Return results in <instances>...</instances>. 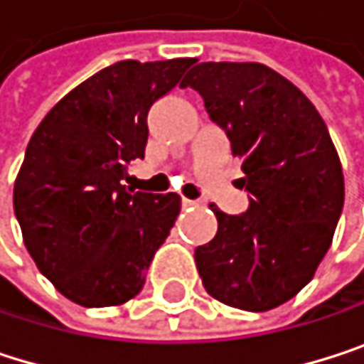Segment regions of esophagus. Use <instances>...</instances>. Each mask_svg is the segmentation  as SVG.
Returning a JSON list of instances; mask_svg holds the SVG:
<instances>
[{"instance_id":"1","label":"esophagus","mask_w":364,"mask_h":364,"mask_svg":"<svg viewBox=\"0 0 364 364\" xmlns=\"http://www.w3.org/2000/svg\"><path fill=\"white\" fill-rule=\"evenodd\" d=\"M200 203L198 200H192V198H183V207H198Z\"/></svg>"}]
</instances>
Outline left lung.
<instances>
[{
  "instance_id": "1",
  "label": "left lung",
  "mask_w": 364,
  "mask_h": 364,
  "mask_svg": "<svg viewBox=\"0 0 364 364\" xmlns=\"http://www.w3.org/2000/svg\"><path fill=\"white\" fill-rule=\"evenodd\" d=\"M181 87L196 89L243 161V215L215 205L218 235L196 247L205 290L220 303L269 311L296 296L326 256L343 209V170L309 97L264 63L205 61Z\"/></svg>"
}]
</instances>
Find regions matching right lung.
<instances>
[{"mask_svg":"<svg viewBox=\"0 0 364 364\" xmlns=\"http://www.w3.org/2000/svg\"><path fill=\"white\" fill-rule=\"evenodd\" d=\"M194 61H117L63 95L27 144L14 181L23 243L76 305L134 299L176 222L178 194H132L121 181L127 164L144 157L151 104Z\"/></svg>","mask_w":364,"mask_h":364,"instance_id":"add662e5","label":"right lung"}]
</instances>
